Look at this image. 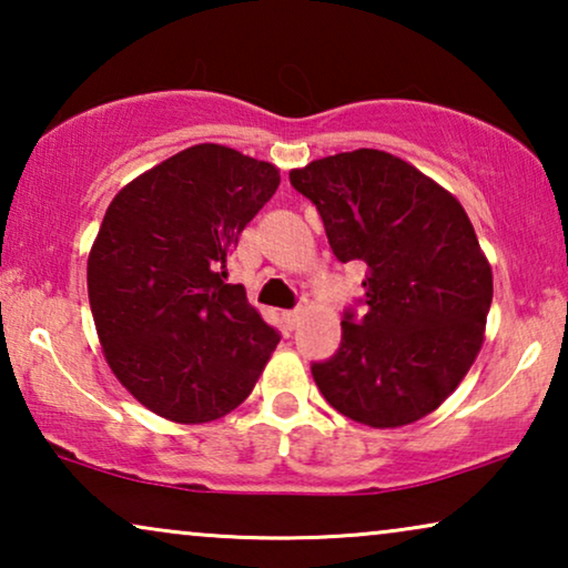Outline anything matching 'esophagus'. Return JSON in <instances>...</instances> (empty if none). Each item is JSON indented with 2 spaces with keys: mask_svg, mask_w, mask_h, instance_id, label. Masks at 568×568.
I'll return each mask as SVG.
<instances>
[{
  "mask_svg": "<svg viewBox=\"0 0 568 568\" xmlns=\"http://www.w3.org/2000/svg\"><path fill=\"white\" fill-rule=\"evenodd\" d=\"M300 317H302V310H286V313H282V321L286 328H297L300 325Z\"/></svg>",
  "mask_w": 568,
  "mask_h": 568,
  "instance_id": "1",
  "label": "esophagus"
}]
</instances>
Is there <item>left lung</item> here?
Here are the masks:
<instances>
[{"label":"left lung","instance_id":"obj_1","mask_svg":"<svg viewBox=\"0 0 568 568\" xmlns=\"http://www.w3.org/2000/svg\"><path fill=\"white\" fill-rule=\"evenodd\" d=\"M290 181L321 212L333 255L364 266V317L313 364L338 414L395 429L437 410L484 346L494 276L453 193L379 150L313 160Z\"/></svg>","mask_w":568,"mask_h":568}]
</instances>
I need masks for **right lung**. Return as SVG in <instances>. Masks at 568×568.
I'll list each match as a JSON object with an SVG mask.
<instances>
[{"mask_svg": "<svg viewBox=\"0 0 568 568\" xmlns=\"http://www.w3.org/2000/svg\"><path fill=\"white\" fill-rule=\"evenodd\" d=\"M278 168L196 144L123 185L88 258L108 367L168 422L227 416L278 344L240 284H224L240 232L278 189Z\"/></svg>", "mask_w": 568, "mask_h": 568, "instance_id": "add662e5", "label": "right lung"}]
</instances>
